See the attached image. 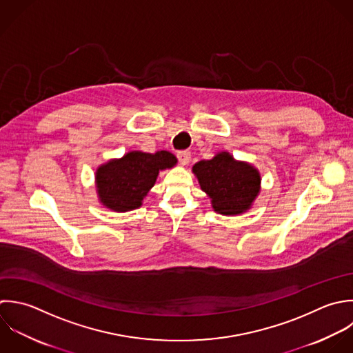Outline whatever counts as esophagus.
Returning a JSON list of instances; mask_svg holds the SVG:
<instances>
[{
  "mask_svg": "<svg viewBox=\"0 0 353 353\" xmlns=\"http://www.w3.org/2000/svg\"><path fill=\"white\" fill-rule=\"evenodd\" d=\"M177 159L180 161V163L187 165V163L190 162V159H191V152H190V151H187V150L179 151V152H177Z\"/></svg>",
  "mask_w": 353,
  "mask_h": 353,
  "instance_id": "esophagus-1",
  "label": "esophagus"
}]
</instances>
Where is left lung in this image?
I'll list each match as a JSON object with an SVG mask.
<instances>
[{"label":"left lung","mask_w":353,"mask_h":353,"mask_svg":"<svg viewBox=\"0 0 353 353\" xmlns=\"http://www.w3.org/2000/svg\"><path fill=\"white\" fill-rule=\"evenodd\" d=\"M192 170L201 188L212 198L213 209L225 216L248 210L260 191L259 172L245 162H236L228 152L199 161Z\"/></svg>","instance_id":"1"}]
</instances>
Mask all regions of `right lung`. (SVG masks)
Wrapping results in <instances>:
<instances>
[{
    "label": "right lung",
    "mask_w": 353,
    "mask_h": 353,
    "mask_svg": "<svg viewBox=\"0 0 353 353\" xmlns=\"http://www.w3.org/2000/svg\"><path fill=\"white\" fill-rule=\"evenodd\" d=\"M177 162L169 151L147 154L132 151L121 159L99 168L96 173L100 201L115 212L137 209L150 188L155 184L159 170Z\"/></svg>",
    "instance_id": "right-lung-1"
}]
</instances>
